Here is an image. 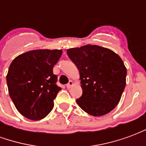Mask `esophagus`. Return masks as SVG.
Wrapping results in <instances>:
<instances>
[{
  "label": "esophagus",
  "mask_w": 146,
  "mask_h": 146,
  "mask_svg": "<svg viewBox=\"0 0 146 146\" xmlns=\"http://www.w3.org/2000/svg\"><path fill=\"white\" fill-rule=\"evenodd\" d=\"M73 85V80H70L69 83L66 84V88H71Z\"/></svg>",
  "instance_id": "obj_1"
}]
</instances>
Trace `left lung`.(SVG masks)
<instances>
[{"instance_id": "left-lung-1", "label": "left lung", "mask_w": 146, "mask_h": 146, "mask_svg": "<svg viewBox=\"0 0 146 146\" xmlns=\"http://www.w3.org/2000/svg\"><path fill=\"white\" fill-rule=\"evenodd\" d=\"M80 72L82 88L77 105L94 116H104L116 107L126 86L127 69L118 54L109 48L87 44L67 49Z\"/></svg>"}]
</instances>
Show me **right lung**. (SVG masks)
I'll return each mask as SVG.
<instances>
[{
  "instance_id": "add662e5",
  "label": "right lung",
  "mask_w": 146,
  "mask_h": 146,
  "mask_svg": "<svg viewBox=\"0 0 146 146\" xmlns=\"http://www.w3.org/2000/svg\"><path fill=\"white\" fill-rule=\"evenodd\" d=\"M62 50L37 49L19 54L11 62L6 76L15 106L27 119L39 120L51 112L60 87L53 67Z\"/></svg>"
}]
</instances>
